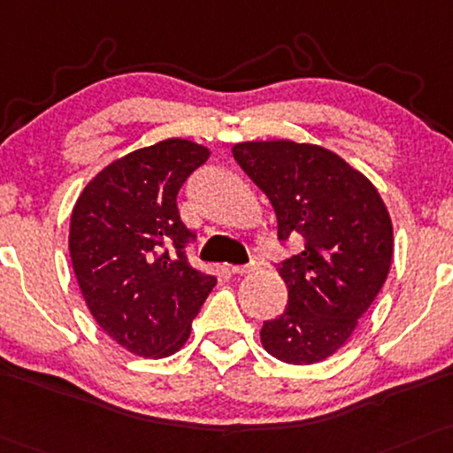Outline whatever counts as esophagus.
Wrapping results in <instances>:
<instances>
[{
  "mask_svg": "<svg viewBox=\"0 0 453 453\" xmlns=\"http://www.w3.org/2000/svg\"><path fill=\"white\" fill-rule=\"evenodd\" d=\"M259 265H261V259L257 257V255H253L249 264H244V265H232L230 270H232V274H250V272L259 270Z\"/></svg>",
  "mask_w": 453,
  "mask_h": 453,
  "instance_id": "obj_1",
  "label": "esophagus"
}]
</instances>
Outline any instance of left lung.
Here are the masks:
<instances>
[{
  "instance_id": "8db88e82",
  "label": "left lung",
  "mask_w": 453,
  "mask_h": 453,
  "mask_svg": "<svg viewBox=\"0 0 453 453\" xmlns=\"http://www.w3.org/2000/svg\"><path fill=\"white\" fill-rule=\"evenodd\" d=\"M232 154L274 206L279 241H303L276 264L288 303L261 326V344L282 363L323 361L344 346L386 282L388 211L369 179L325 147L249 141Z\"/></svg>"
}]
</instances>
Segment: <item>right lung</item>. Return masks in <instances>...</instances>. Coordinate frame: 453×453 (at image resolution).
<instances>
[{"label":"right lung","instance_id":"right-lung-1","mask_svg":"<svg viewBox=\"0 0 453 453\" xmlns=\"http://www.w3.org/2000/svg\"><path fill=\"white\" fill-rule=\"evenodd\" d=\"M209 150L166 139L119 157L96 174L71 212L75 279L101 329L139 357H168L185 344L215 276L194 268L177 194Z\"/></svg>","mask_w":453,"mask_h":453}]
</instances>
